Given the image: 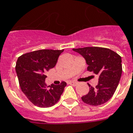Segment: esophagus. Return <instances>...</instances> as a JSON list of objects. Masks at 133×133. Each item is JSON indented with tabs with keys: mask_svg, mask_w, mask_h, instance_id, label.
I'll return each mask as SVG.
<instances>
[{
	"mask_svg": "<svg viewBox=\"0 0 133 133\" xmlns=\"http://www.w3.org/2000/svg\"><path fill=\"white\" fill-rule=\"evenodd\" d=\"M69 84H70V85H77V84H78V82H76V81H69L68 82Z\"/></svg>",
	"mask_w": 133,
	"mask_h": 133,
	"instance_id": "1",
	"label": "esophagus"
}]
</instances>
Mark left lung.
Returning a JSON list of instances; mask_svg holds the SVG:
<instances>
[{"label":"left lung","instance_id":"1","mask_svg":"<svg viewBox=\"0 0 133 133\" xmlns=\"http://www.w3.org/2000/svg\"><path fill=\"white\" fill-rule=\"evenodd\" d=\"M83 56L88 65L87 70L99 75L96 87L90 84L89 92L81 97L84 103L90 105H99L106 103L117 88L122 73L121 56L108 48L86 47L72 49Z\"/></svg>","mask_w":133,"mask_h":133}]
</instances>
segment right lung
I'll return each instance as SVG.
<instances>
[{
	"mask_svg": "<svg viewBox=\"0 0 133 133\" xmlns=\"http://www.w3.org/2000/svg\"><path fill=\"white\" fill-rule=\"evenodd\" d=\"M63 50H39L18 57L16 72L22 92L34 105L48 108L58 102L66 83L52 84L47 87L45 73L53 68Z\"/></svg>",
	"mask_w": 133,
	"mask_h": 133,
	"instance_id": "right-lung-1",
	"label": "right lung"
}]
</instances>
